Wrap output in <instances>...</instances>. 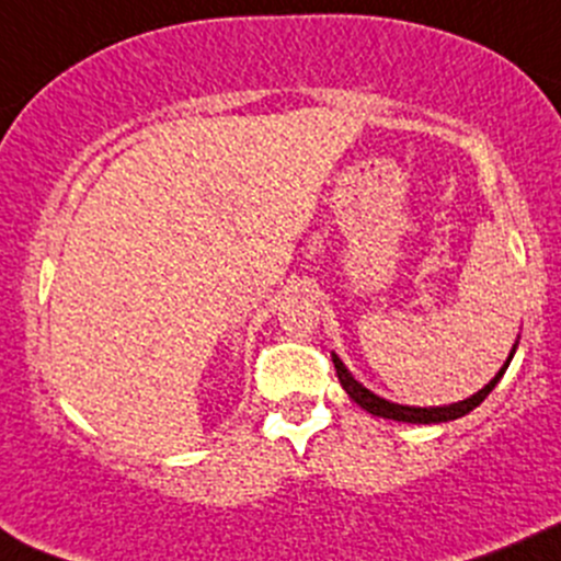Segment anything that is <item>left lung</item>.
Segmentation results:
<instances>
[{
  "label": "left lung",
  "instance_id": "8db88e82",
  "mask_svg": "<svg viewBox=\"0 0 561 561\" xmlns=\"http://www.w3.org/2000/svg\"><path fill=\"white\" fill-rule=\"evenodd\" d=\"M516 353V350H513ZM513 353L511 358H507V364L502 366L500 375L494 377V380L489 382L485 388H480L478 393L469 396V399L458 401V404H450V407H404V404H393V401H386L380 399V396H375L371 390H366L360 386L358 380H355L353 375H350L347 369H344L342 360L333 355V366H336V375H339V382H342V388L347 390L350 399L355 401V404L364 407L366 412H371V415H380V417H388V421H401V423H445V421H456V417L467 415V412H472L474 407L480 404V401L485 399V396L494 390L496 382L502 380V375H505V369L511 366L513 360Z\"/></svg>",
  "mask_w": 561,
  "mask_h": 561
}]
</instances>
